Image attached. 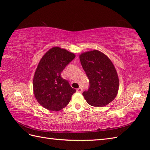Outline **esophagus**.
I'll list each match as a JSON object with an SVG mask.
<instances>
[{
	"label": "esophagus",
	"mask_w": 150,
	"mask_h": 150,
	"mask_svg": "<svg viewBox=\"0 0 150 150\" xmlns=\"http://www.w3.org/2000/svg\"><path fill=\"white\" fill-rule=\"evenodd\" d=\"M76 91H77L78 92L81 93V92H82V91H83V89H82L81 87H79V88H78L77 90H76Z\"/></svg>",
	"instance_id": "obj_1"
}]
</instances>
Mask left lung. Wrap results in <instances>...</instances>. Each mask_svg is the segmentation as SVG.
<instances>
[{"instance_id":"obj_1","label":"left lung","mask_w":150,"mask_h":150,"mask_svg":"<svg viewBox=\"0 0 150 150\" xmlns=\"http://www.w3.org/2000/svg\"><path fill=\"white\" fill-rule=\"evenodd\" d=\"M79 59L90 84L88 91L83 92L85 100L96 107L108 105L115 99L119 90L114 65L108 56L98 50L82 53Z\"/></svg>"}]
</instances>
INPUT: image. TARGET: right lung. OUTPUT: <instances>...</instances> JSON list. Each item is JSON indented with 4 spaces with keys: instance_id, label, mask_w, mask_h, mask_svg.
<instances>
[{
    "instance_id": "1",
    "label": "right lung",
    "mask_w": 150,
    "mask_h": 150,
    "mask_svg": "<svg viewBox=\"0 0 150 150\" xmlns=\"http://www.w3.org/2000/svg\"><path fill=\"white\" fill-rule=\"evenodd\" d=\"M76 57L74 53L54 47L43 56L33 78V91L36 100L43 107L59 111L68 105L76 89L61 73Z\"/></svg>"
}]
</instances>
